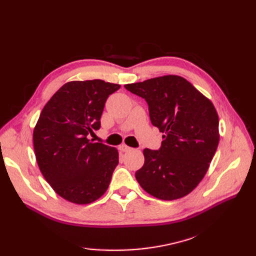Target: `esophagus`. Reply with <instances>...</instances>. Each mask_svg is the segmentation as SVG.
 <instances>
[{
    "mask_svg": "<svg viewBox=\"0 0 256 256\" xmlns=\"http://www.w3.org/2000/svg\"><path fill=\"white\" fill-rule=\"evenodd\" d=\"M120 150L122 152H126L131 150L132 148H131V147H129V146H127L126 144H122V145L120 146Z\"/></svg>",
    "mask_w": 256,
    "mask_h": 256,
    "instance_id": "34e87169",
    "label": "esophagus"
}]
</instances>
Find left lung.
I'll use <instances>...</instances> for the list:
<instances>
[{
	"label": "left lung",
	"instance_id": "1",
	"mask_svg": "<svg viewBox=\"0 0 256 256\" xmlns=\"http://www.w3.org/2000/svg\"><path fill=\"white\" fill-rule=\"evenodd\" d=\"M148 104L152 124L164 134L159 150L145 148L136 178L148 194L184 198L208 171L219 144V116L212 102L182 76L168 74L126 84Z\"/></svg>",
	"mask_w": 256,
	"mask_h": 256
}]
</instances>
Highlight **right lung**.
Instances as JSON below:
<instances>
[{
    "label": "right lung",
    "instance_id": "right-lung-1",
    "mask_svg": "<svg viewBox=\"0 0 256 256\" xmlns=\"http://www.w3.org/2000/svg\"><path fill=\"white\" fill-rule=\"evenodd\" d=\"M120 88L104 80L65 83L46 104L33 131L37 164L60 196L78 205L102 198L118 164V150L92 143L108 97Z\"/></svg>",
    "mask_w": 256,
    "mask_h": 256
}]
</instances>
